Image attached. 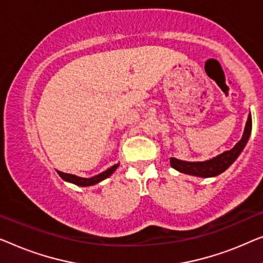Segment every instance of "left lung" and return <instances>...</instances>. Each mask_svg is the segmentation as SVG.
Instances as JSON below:
<instances>
[{
    "mask_svg": "<svg viewBox=\"0 0 263 263\" xmlns=\"http://www.w3.org/2000/svg\"><path fill=\"white\" fill-rule=\"evenodd\" d=\"M251 132V116H248V120L244 128V133L242 139L232 147L231 150L225 151V153L218 155L217 157L205 162H186L176 160V158H170V165L177 172L188 174V175H194L199 177H212L217 176L225 172L230 165L236 161L238 155L242 153L243 147L249 139Z\"/></svg>",
    "mask_w": 263,
    "mask_h": 263,
    "instance_id": "8db88e82",
    "label": "left lung"
}]
</instances>
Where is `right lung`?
<instances>
[{"label": "right lung", "instance_id": "add662e5", "mask_svg": "<svg viewBox=\"0 0 263 263\" xmlns=\"http://www.w3.org/2000/svg\"><path fill=\"white\" fill-rule=\"evenodd\" d=\"M118 167H119V164L113 165V167L107 169L106 172L99 174V175H96V176L90 177V179H84V177H79V176L72 175V174H66V173H62V172H57V173L59 174V176H61L63 180L69 181V182H71V183H75V184H77V186L86 187V186H91V184L99 183L100 181L107 179V177L112 175L114 170H116Z\"/></svg>", "mask_w": 263, "mask_h": 263}]
</instances>
